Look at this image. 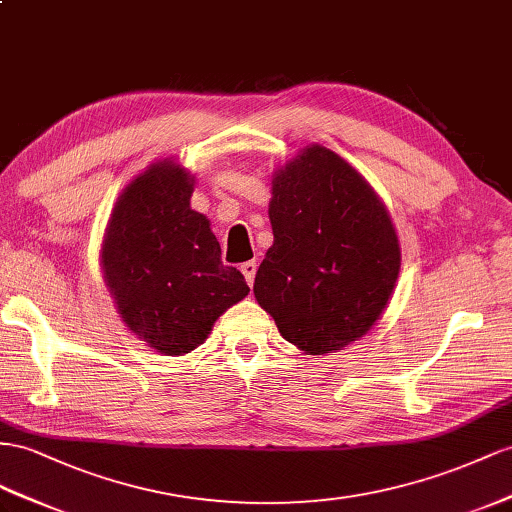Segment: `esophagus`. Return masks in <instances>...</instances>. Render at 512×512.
<instances>
[{
    "mask_svg": "<svg viewBox=\"0 0 512 512\" xmlns=\"http://www.w3.org/2000/svg\"><path fill=\"white\" fill-rule=\"evenodd\" d=\"M240 270H242V274H244L246 283H248V285H253V281H255V272H257V264H255V261H244V264L240 266Z\"/></svg>",
    "mask_w": 512,
    "mask_h": 512,
    "instance_id": "esophagus-1",
    "label": "esophagus"
}]
</instances>
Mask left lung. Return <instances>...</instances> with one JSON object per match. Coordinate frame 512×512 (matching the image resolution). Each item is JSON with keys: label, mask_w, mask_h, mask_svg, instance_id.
Segmentation results:
<instances>
[{"label": "left lung", "mask_w": 512, "mask_h": 512, "mask_svg": "<svg viewBox=\"0 0 512 512\" xmlns=\"http://www.w3.org/2000/svg\"><path fill=\"white\" fill-rule=\"evenodd\" d=\"M274 242L253 292L287 342L342 350L385 311L400 272L387 207L355 168L311 144L272 177Z\"/></svg>", "instance_id": "1"}]
</instances>
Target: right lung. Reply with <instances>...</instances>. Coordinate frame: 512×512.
<instances>
[{"instance_id": "add662e5", "label": "right lung", "mask_w": 512, "mask_h": 512, "mask_svg": "<svg viewBox=\"0 0 512 512\" xmlns=\"http://www.w3.org/2000/svg\"><path fill=\"white\" fill-rule=\"evenodd\" d=\"M194 177L162 160L138 175L112 209L101 266L131 333L162 355L201 346L218 316L248 294L220 261L209 220L190 207Z\"/></svg>"}]
</instances>
